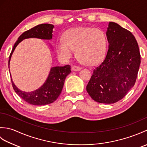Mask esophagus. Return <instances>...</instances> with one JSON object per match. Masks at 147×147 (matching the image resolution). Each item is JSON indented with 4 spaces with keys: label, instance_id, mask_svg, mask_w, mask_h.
<instances>
[{
    "label": "esophagus",
    "instance_id": "34e87169",
    "mask_svg": "<svg viewBox=\"0 0 147 147\" xmlns=\"http://www.w3.org/2000/svg\"><path fill=\"white\" fill-rule=\"evenodd\" d=\"M71 69H72V70L74 71H78L82 68H81L79 66H77V65H73V66H72V67H71Z\"/></svg>",
    "mask_w": 147,
    "mask_h": 147
}]
</instances>
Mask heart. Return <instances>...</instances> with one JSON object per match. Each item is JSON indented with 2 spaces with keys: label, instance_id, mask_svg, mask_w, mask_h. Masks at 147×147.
<instances>
[{
  "label": "heart",
  "instance_id": "1",
  "mask_svg": "<svg viewBox=\"0 0 147 147\" xmlns=\"http://www.w3.org/2000/svg\"><path fill=\"white\" fill-rule=\"evenodd\" d=\"M107 40L101 30L92 27L71 29L64 34V40L56 43V51L62 60L67 61L75 55L88 65H95L104 58Z\"/></svg>",
  "mask_w": 147,
  "mask_h": 147
}]
</instances>
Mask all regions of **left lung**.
Masks as SVG:
<instances>
[{
    "label": "left lung",
    "mask_w": 147,
    "mask_h": 147,
    "mask_svg": "<svg viewBox=\"0 0 147 147\" xmlns=\"http://www.w3.org/2000/svg\"><path fill=\"white\" fill-rule=\"evenodd\" d=\"M106 35L107 54L93 70L86 91L93 100L114 104L135 85L141 59L138 43L129 31L110 22Z\"/></svg>",
    "instance_id": "left-lung-1"
}]
</instances>
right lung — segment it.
I'll use <instances>...</instances> for the list:
<instances>
[{
    "instance_id": "obj_1",
    "label": "right lung",
    "mask_w": 147,
    "mask_h": 147,
    "mask_svg": "<svg viewBox=\"0 0 147 147\" xmlns=\"http://www.w3.org/2000/svg\"><path fill=\"white\" fill-rule=\"evenodd\" d=\"M54 27L53 24H41L26 31L22 34L15 43L11 54L9 55V68L12 53L22 40L30 38L51 40L52 38ZM71 72V66L69 65H66L64 66L52 67L50 71L47 79L46 80L43 85L35 91L31 92L21 91L16 86L12 78L11 80L15 92L22 99L32 105H43L51 104L57 99L63 88L65 78Z\"/></svg>"
}]
</instances>
